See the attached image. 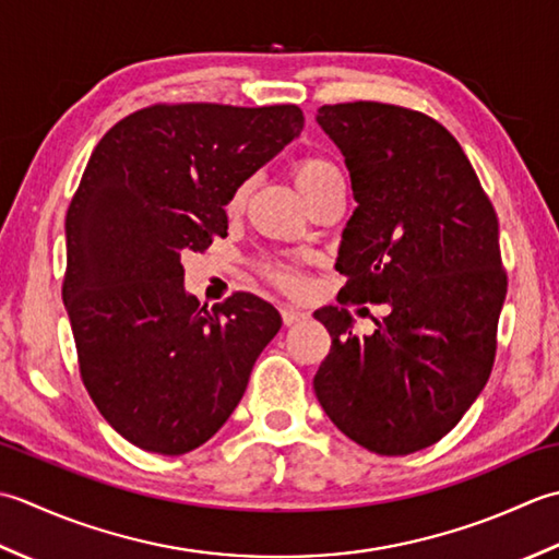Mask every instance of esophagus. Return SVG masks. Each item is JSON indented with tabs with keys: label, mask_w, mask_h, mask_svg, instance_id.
Returning <instances> with one entry per match:
<instances>
[{
	"label": "esophagus",
	"mask_w": 559,
	"mask_h": 559,
	"mask_svg": "<svg viewBox=\"0 0 559 559\" xmlns=\"http://www.w3.org/2000/svg\"><path fill=\"white\" fill-rule=\"evenodd\" d=\"M282 321L284 325H294L306 321V313L301 309H294V306H282Z\"/></svg>",
	"instance_id": "34e87169"
}]
</instances>
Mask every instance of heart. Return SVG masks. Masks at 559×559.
I'll use <instances>...</instances> for the list:
<instances>
[{"mask_svg":"<svg viewBox=\"0 0 559 559\" xmlns=\"http://www.w3.org/2000/svg\"><path fill=\"white\" fill-rule=\"evenodd\" d=\"M294 183H296V188H299L304 200L309 202L318 195V192H323L325 188L335 186V183H345V180H343V174H340V168L333 162H328V158H323V156H304L294 164ZM248 192H250V180H243V183L231 192L229 207L231 210L241 207V204L248 198ZM267 275H270L272 282L280 284V287L287 289V292H296L301 287L299 272H296L289 265H272L267 270Z\"/></svg>","mask_w":559,"mask_h":559,"instance_id":"1","label":"heart"}]
</instances>
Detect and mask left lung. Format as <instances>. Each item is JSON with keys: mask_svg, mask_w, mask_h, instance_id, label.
Masks as SVG:
<instances>
[{"mask_svg": "<svg viewBox=\"0 0 559 559\" xmlns=\"http://www.w3.org/2000/svg\"><path fill=\"white\" fill-rule=\"evenodd\" d=\"M316 120L357 200L337 301L385 302L390 316L359 341L342 306L318 309L333 345L313 391L359 447L415 453L459 425L492 371L507 296L497 214L461 144L425 112L355 100L318 108Z\"/></svg>", "mask_w": 559, "mask_h": 559, "instance_id": "1", "label": "left lung"}]
</instances>
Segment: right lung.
Returning <instances> with one entry per match:
<instances>
[{"label":"right lung","mask_w":559,"mask_h":559,"mask_svg":"<svg viewBox=\"0 0 559 559\" xmlns=\"http://www.w3.org/2000/svg\"><path fill=\"white\" fill-rule=\"evenodd\" d=\"M301 130L299 106L156 104L91 154L67 210L62 299L91 401L134 447L180 455L212 439L282 328L248 292L207 311L180 255L226 236L231 192Z\"/></svg>","instance_id":"right-lung-1"}]
</instances>
